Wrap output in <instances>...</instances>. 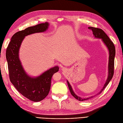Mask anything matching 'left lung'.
I'll list each match as a JSON object with an SVG mask.
<instances>
[{
    "label": "left lung",
    "mask_w": 123,
    "mask_h": 123,
    "mask_svg": "<svg viewBox=\"0 0 123 123\" xmlns=\"http://www.w3.org/2000/svg\"><path fill=\"white\" fill-rule=\"evenodd\" d=\"M88 29L92 30V31H93V33L96 38L102 39L103 41L104 42V43L105 44V45L108 47L109 51V66H108L109 74H108V79L106 81V82L105 84L104 87H103V88L101 90V91L99 93V94H98V95L101 93V92L103 91V90H104V89L108 85L110 81H111L113 76L114 72V59H115V53H116L115 47L114 46L113 42L109 38L108 35L105 33V32L102 29L98 28L93 27H88ZM67 83H68V86L71 94V95L77 100H78L79 101H85L93 97V96H92L88 98H83V99L81 97H79L77 96L74 93L71 86V85H70V84L68 81H67Z\"/></svg>",
    "instance_id": "left-lung-1"
}]
</instances>
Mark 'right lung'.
<instances>
[{
	"mask_svg": "<svg viewBox=\"0 0 123 123\" xmlns=\"http://www.w3.org/2000/svg\"><path fill=\"white\" fill-rule=\"evenodd\" d=\"M49 24L41 23L19 31L12 36L6 49V57L8 63L9 79L17 91L29 100L39 102L48 95L52 77L59 71L55 66L36 78H31L24 71L18 57L19 50L25 36L46 30Z\"/></svg>",
	"mask_w": 123,
	"mask_h": 123,
	"instance_id": "obj_1",
	"label": "right lung"
}]
</instances>
